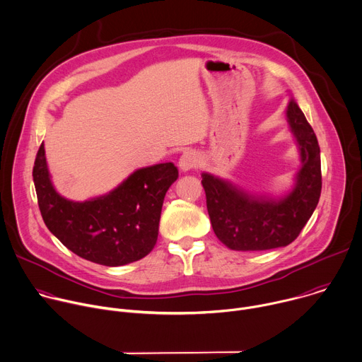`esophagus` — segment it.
Listing matches in <instances>:
<instances>
[{"mask_svg": "<svg viewBox=\"0 0 362 362\" xmlns=\"http://www.w3.org/2000/svg\"><path fill=\"white\" fill-rule=\"evenodd\" d=\"M198 164V157L194 151H185L181 157H180V161H178V165L182 171H189V170H194Z\"/></svg>", "mask_w": 362, "mask_h": 362, "instance_id": "obj_1", "label": "esophagus"}]
</instances>
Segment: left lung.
I'll list each match as a JSON object with an SVG mask.
<instances>
[{"label":"left lung","mask_w":362,"mask_h":362,"mask_svg":"<svg viewBox=\"0 0 362 362\" xmlns=\"http://www.w3.org/2000/svg\"><path fill=\"white\" fill-rule=\"evenodd\" d=\"M286 118L298 141L303 167L296 188L279 201L262 199L237 187L202 174L206 209L218 240L235 251H264L291 244L320 201L321 158L315 132L294 100Z\"/></svg>","instance_id":"1"}]
</instances>
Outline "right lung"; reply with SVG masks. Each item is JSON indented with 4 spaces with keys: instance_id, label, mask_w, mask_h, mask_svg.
Returning <instances> with one entry per match:
<instances>
[{
    "instance_id": "add662e5",
    "label": "right lung",
    "mask_w": 362,
    "mask_h": 362,
    "mask_svg": "<svg viewBox=\"0 0 362 362\" xmlns=\"http://www.w3.org/2000/svg\"><path fill=\"white\" fill-rule=\"evenodd\" d=\"M33 177L47 228L78 257L118 267L144 258L154 248L164 197L178 170L173 163L141 168L108 195L74 202L54 189L41 144Z\"/></svg>"
}]
</instances>
